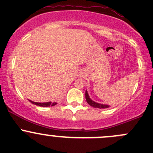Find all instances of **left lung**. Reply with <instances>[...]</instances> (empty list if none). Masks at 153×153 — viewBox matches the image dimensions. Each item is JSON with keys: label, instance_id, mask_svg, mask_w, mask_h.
<instances>
[{"label": "left lung", "instance_id": "left-lung-1", "mask_svg": "<svg viewBox=\"0 0 153 153\" xmlns=\"http://www.w3.org/2000/svg\"><path fill=\"white\" fill-rule=\"evenodd\" d=\"M85 96H86V102H87L88 104H89L91 106H92V107L99 108V109H104V108L109 107V106H108V105H105V104H98V103L94 102L93 101H92V100L90 99V98H89V95H88V93H87V92H86H86H85Z\"/></svg>", "mask_w": 153, "mask_h": 153}]
</instances>
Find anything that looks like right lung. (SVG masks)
Listing matches in <instances>:
<instances>
[{
    "label": "right lung",
    "mask_w": 153,
    "mask_h": 153,
    "mask_svg": "<svg viewBox=\"0 0 153 153\" xmlns=\"http://www.w3.org/2000/svg\"><path fill=\"white\" fill-rule=\"evenodd\" d=\"M32 104H35V105H38L40 106H44V107H47V106H52L56 105L57 103L56 102H47V103H38V102H33V101H31Z\"/></svg>",
    "instance_id": "1"
}]
</instances>
